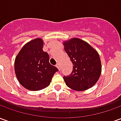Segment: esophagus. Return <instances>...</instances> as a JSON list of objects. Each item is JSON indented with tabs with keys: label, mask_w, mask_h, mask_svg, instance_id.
<instances>
[{
	"label": "esophagus",
	"mask_w": 121,
	"mask_h": 121,
	"mask_svg": "<svg viewBox=\"0 0 121 121\" xmlns=\"http://www.w3.org/2000/svg\"><path fill=\"white\" fill-rule=\"evenodd\" d=\"M56 67H57V68L58 69H59V71H60V64H59V63H57V64H56Z\"/></svg>",
	"instance_id": "obj_1"
}]
</instances>
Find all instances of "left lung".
I'll return each instance as SVG.
<instances>
[{"instance_id": "left-lung-1", "label": "left lung", "mask_w": 121, "mask_h": 121, "mask_svg": "<svg viewBox=\"0 0 121 121\" xmlns=\"http://www.w3.org/2000/svg\"><path fill=\"white\" fill-rule=\"evenodd\" d=\"M64 50L73 63V71L64 76L66 85L76 91H85L96 84L101 74L99 53L87 43L79 38L63 42Z\"/></svg>"}]
</instances>
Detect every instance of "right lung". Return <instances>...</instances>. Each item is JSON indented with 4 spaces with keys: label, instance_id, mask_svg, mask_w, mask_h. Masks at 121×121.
I'll return each instance as SVG.
<instances>
[{
    "label": "right lung",
    "instance_id": "right-lung-1",
    "mask_svg": "<svg viewBox=\"0 0 121 121\" xmlns=\"http://www.w3.org/2000/svg\"><path fill=\"white\" fill-rule=\"evenodd\" d=\"M43 41L36 38L25 44L15 58V73L18 81L30 91L50 85L58 68L49 63V55L43 50Z\"/></svg>",
    "mask_w": 121,
    "mask_h": 121
}]
</instances>
